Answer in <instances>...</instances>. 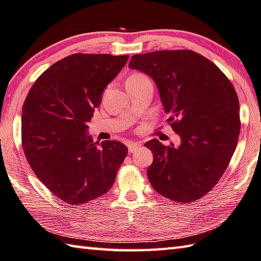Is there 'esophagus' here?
<instances>
[{
  "instance_id": "1",
  "label": "esophagus",
  "mask_w": 261,
  "mask_h": 261,
  "mask_svg": "<svg viewBox=\"0 0 261 261\" xmlns=\"http://www.w3.org/2000/svg\"><path fill=\"white\" fill-rule=\"evenodd\" d=\"M139 147H140V144H139V143H129V144H127V148H129L130 153H134V151H135L137 148H139Z\"/></svg>"
}]
</instances>
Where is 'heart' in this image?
<instances>
[{
    "mask_svg": "<svg viewBox=\"0 0 261 261\" xmlns=\"http://www.w3.org/2000/svg\"><path fill=\"white\" fill-rule=\"evenodd\" d=\"M138 76H140V75H132L130 77H138Z\"/></svg>",
    "mask_w": 261,
    "mask_h": 261,
    "instance_id": "heart-1",
    "label": "heart"
}]
</instances>
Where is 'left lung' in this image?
I'll return each mask as SVG.
<instances>
[{
	"label": "left lung",
	"instance_id": "obj_1",
	"mask_svg": "<svg viewBox=\"0 0 261 261\" xmlns=\"http://www.w3.org/2000/svg\"><path fill=\"white\" fill-rule=\"evenodd\" d=\"M130 69L153 79L168 122L180 145L151 139L149 182L180 203L198 200L218 182L233 156L240 135V102L225 74L191 50H162L132 56Z\"/></svg>",
	"mask_w": 261,
	"mask_h": 261
}]
</instances>
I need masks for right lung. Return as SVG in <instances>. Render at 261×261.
Listing matches in <instances>:
<instances>
[{
	"label": "right lung",
	"mask_w": 261,
	"mask_h": 261,
	"mask_svg": "<svg viewBox=\"0 0 261 261\" xmlns=\"http://www.w3.org/2000/svg\"><path fill=\"white\" fill-rule=\"evenodd\" d=\"M127 58L66 57L36 80L23 102V153L36 177L68 204L87 203L110 191L127 154L120 141L94 143L88 132L103 90Z\"/></svg>",
	"instance_id": "add662e5"
}]
</instances>
